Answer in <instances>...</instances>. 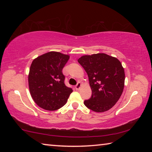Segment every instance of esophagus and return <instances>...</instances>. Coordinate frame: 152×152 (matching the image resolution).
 <instances>
[{
  "label": "esophagus",
  "instance_id": "1",
  "mask_svg": "<svg viewBox=\"0 0 152 152\" xmlns=\"http://www.w3.org/2000/svg\"><path fill=\"white\" fill-rule=\"evenodd\" d=\"M81 86H82V84H81L80 82H78V83H77V84L76 85V86H75V88H76V90H79Z\"/></svg>",
  "mask_w": 152,
  "mask_h": 152
}]
</instances>
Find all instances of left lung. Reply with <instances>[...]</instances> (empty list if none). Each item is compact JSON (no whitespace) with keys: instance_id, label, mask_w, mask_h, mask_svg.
I'll return each instance as SVG.
<instances>
[{"instance_id":"8db88e82","label":"left lung","mask_w":152,"mask_h":152,"mask_svg":"<svg viewBox=\"0 0 152 152\" xmlns=\"http://www.w3.org/2000/svg\"><path fill=\"white\" fill-rule=\"evenodd\" d=\"M78 61L88 74L92 90V96L84 101V105L97 113L111 109L124 88L125 72L121 61L105 53L83 56Z\"/></svg>"}]
</instances>
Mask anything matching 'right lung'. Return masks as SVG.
<instances>
[{
  "label": "right lung",
  "mask_w": 152,
  "mask_h": 152,
  "mask_svg": "<svg viewBox=\"0 0 152 152\" xmlns=\"http://www.w3.org/2000/svg\"><path fill=\"white\" fill-rule=\"evenodd\" d=\"M70 56L50 51L32 61L28 82L31 95L39 107L48 110L60 109L66 103L72 89L64 84L62 70Z\"/></svg>",
  "instance_id": "right-lung-1"
}]
</instances>
